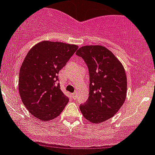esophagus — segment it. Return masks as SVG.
<instances>
[{"label":"esophagus","instance_id":"esophagus-1","mask_svg":"<svg viewBox=\"0 0 155 155\" xmlns=\"http://www.w3.org/2000/svg\"><path fill=\"white\" fill-rule=\"evenodd\" d=\"M72 98H73V99H76V93H73V94H72Z\"/></svg>","mask_w":155,"mask_h":155}]
</instances>
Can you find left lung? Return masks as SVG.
<instances>
[{
  "mask_svg": "<svg viewBox=\"0 0 155 155\" xmlns=\"http://www.w3.org/2000/svg\"><path fill=\"white\" fill-rule=\"evenodd\" d=\"M76 54L85 61L90 73L89 97L79 106L80 111L89 122H104L116 114L126 100L127 79L124 67L104 46H83Z\"/></svg>",
  "mask_w": 155,
  "mask_h": 155,
  "instance_id": "left-lung-1",
  "label": "left lung"
}]
</instances>
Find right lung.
Here are the masks:
<instances>
[{
  "label": "right lung",
  "mask_w": 155,
  "mask_h": 155,
  "mask_svg": "<svg viewBox=\"0 0 155 155\" xmlns=\"http://www.w3.org/2000/svg\"><path fill=\"white\" fill-rule=\"evenodd\" d=\"M77 48L75 44L44 40L29 50L20 68L18 91L34 117L49 121L64 110L68 97L60 89L58 75Z\"/></svg>",
  "instance_id": "obj_1"
}]
</instances>
